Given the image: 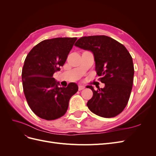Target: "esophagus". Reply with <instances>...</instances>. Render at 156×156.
Listing matches in <instances>:
<instances>
[{"label": "esophagus", "mask_w": 156, "mask_h": 156, "mask_svg": "<svg viewBox=\"0 0 156 156\" xmlns=\"http://www.w3.org/2000/svg\"><path fill=\"white\" fill-rule=\"evenodd\" d=\"M84 88H85V87L84 86L79 85V90H83Z\"/></svg>", "instance_id": "1"}]
</instances>
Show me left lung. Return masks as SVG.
<instances>
[{"instance_id":"obj_1","label":"left lung","mask_w":156,"mask_h":156,"mask_svg":"<svg viewBox=\"0 0 156 156\" xmlns=\"http://www.w3.org/2000/svg\"><path fill=\"white\" fill-rule=\"evenodd\" d=\"M75 45L92 53L97 75L105 83L103 88L93 92L87 107L93 113L112 118L121 113L127 104L133 82V60L125 46L106 36H84Z\"/></svg>"}]
</instances>
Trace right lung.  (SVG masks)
I'll list each match as a JSON object with an SVG mask.
<instances>
[{
	"mask_svg": "<svg viewBox=\"0 0 156 156\" xmlns=\"http://www.w3.org/2000/svg\"><path fill=\"white\" fill-rule=\"evenodd\" d=\"M76 37L45 40L27 55L22 69L23 91L36 115L47 120L57 119L67 111L71 97L78 90L76 83L60 87L53 74L60 71Z\"/></svg>",
	"mask_w": 156,
	"mask_h": 156,
	"instance_id": "1",
	"label": "right lung"
}]
</instances>
